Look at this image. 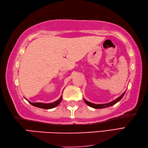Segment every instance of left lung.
<instances>
[{"mask_svg": "<svg viewBox=\"0 0 148 148\" xmlns=\"http://www.w3.org/2000/svg\"><path fill=\"white\" fill-rule=\"evenodd\" d=\"M126 92V91H125ZM125 92H124L121 95L119 98H117V99H115V100H113L112 101H110V102H109L108 103H103V104H96V103H93L92 102H90V101L86 100L85 99L83 98V100L84 101V102H85L87 105L90 106L91 108H95V109H102V108H108V107H110V106H112L113 105H115L116 103H117L119 101H120L121 100V98L123 97V96L125 95Z\"/></svg>", "mask_w": 148, "mask_h": 148, "instance_id": "obj_1", "label": "left lung"}]
</instances>
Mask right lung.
Returning a JSON list of instances; mask_svg holds the SVG:
<instances>
[{"instance_id": "obj_1", "label": "right lung", "mask_w": 148, "mask_h": 148, "mask_svg": "<svg viewBox=\"0 0 148 148\" xmlns=\"http://www.w3.org/2000/svg\"><path fill=\"white\" fill-rule=\"evenodd\" d=\"M63 91H64V90H63ZM26 100H27V99H26ZM62 95L59 99H58V100L54 101V102L48 103H40V102L33 103V102H31V101H28L31 104V105L35 106V107H37V108H42V109H46V110H49V109L54 108L55 107H56V106H58V105H59V103L62 101Z\"/></svg>"}]
</instances>
